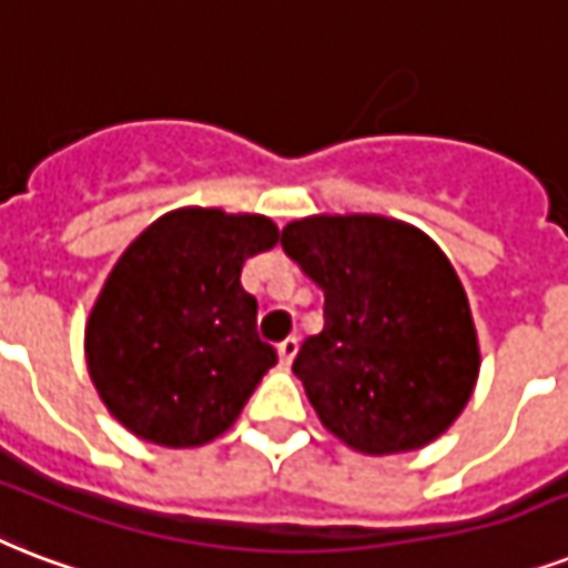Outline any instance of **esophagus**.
I'll use <instances>...</instances> for the list:
<instances>
[{"label": "esophagus", "instance_id": "obj_1", "mask_svg": "<svg viewBox=\"0 0 568 568\" xmlns=\"http://www.w3.org/2000/svg\"><path fill=\"white\" fill-rule=\"evenodd\" d=\"M298 353V341L296 337H287V341H281L278 344V362L281 367H290L293 364V358H296Z\"/></svg>", "mask_w": 568, "mask_h": 568}]
</instances>
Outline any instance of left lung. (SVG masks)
I'll return each instance as SVG.
<instances>
[{
	"label": "left lung",
	"mask_w": 568,
	"mask_h": 568,
	"mask_svg": "<svg viewBox=\"0 0 568 568\" xmlns=\"http://www.w3.org/2000/svg\"><path fill=\"white\" fill-rule=\"evenodd\" d=\"M281 245L325 296L323 332L293 362L320 424L367 456L447 433L480 373L471 305L447 254L415 224L373 213L296 219Z\"/></svg>",
	"instance_id": "obj_1"
}]
</instances>
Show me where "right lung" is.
Instances as JSON below:
<instances>
[{
	"label": "right lung",
	"instance_id": "add662e5",
	"mask_svg": "<svg viewBox=\"0 0 568 568\" xmlns=\"http://www.w3.org/2000/svg\"><path fill=\"white\" fill-rule=\"evenodd\" d=\"M275 243L266 215L180 206L126 245L85 325L88 373L118 424L160 447L234 426L278 362L240 284L243 263Z\"/></svg>",
	"mask_w": 568,
	"mask_h": 568
}]
</instances>
